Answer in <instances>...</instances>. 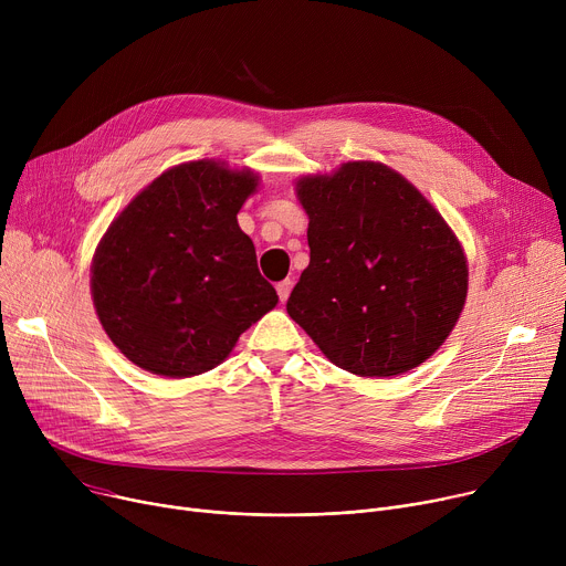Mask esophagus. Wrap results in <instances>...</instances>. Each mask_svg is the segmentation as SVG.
<instances>
[{
  "mask_svg": "<svg viewBox=\"0 0 566 566\" xmlns=\"http://www.w3.org/2000/svg\"><path fill=\"white\" fill-rule=\"evenodd\" d=\"M291 289H293V280H282L277 284V295H280V302H286L289 295H291Z\"/></svg>",
  "mask_w": 566,
  "mask_h": 566,
  "instance_id": "1",
  "label": "esophagus"
}]
</instances>
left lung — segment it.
I'll return each instance as SVG.
<instances>
[{
	"label": "left lung",
	"mask_w": 566,
	"mask_h": 566,
	"mask_svg": "<svg viewBox=\"0 0 566 566\" xmlns=\"http://www.w3.org/2000/svg\"><path fill=\"white\" fill-rule=\"evenodd\" d=\"M310 266L289 316L338 368L395 377L444 343L468 295L462 248L431 202L379 163L297 182Z\"/></svg>",
	"instance_id": "left-lung-1"
}]
</instances>
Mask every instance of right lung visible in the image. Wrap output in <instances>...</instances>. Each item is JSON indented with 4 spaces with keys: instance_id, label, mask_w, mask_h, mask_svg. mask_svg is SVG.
<instances>
[{
    "instance_id": "1",
    "label": "right lung",
    "mask_w": 566,
    "mask_h": 566,
    "mask_svg": "<svg viewBox=\"0 0 566 566\" xmlns=\"http://www.w3.org/2000/svg\"><path fill=\"white\" fill-rule=\"evenodd\" d=\"M254 187V174L212 160L174 167L101 239L96 316L135 366L174 379L208 373L277 304L237 223Z\"/></svg>"
}]
</instances>
